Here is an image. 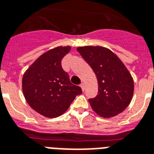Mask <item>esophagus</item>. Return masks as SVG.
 <instances>
[{
	"label": "esophagus",
	"mask_w": 154,
	"mask_h": 154,
	"mask_svg": "<svg viewBox=\"0 0 154 154\" xmlns=\"http://www.w3.org/2000/svg\"><path fill=\"white\" fill-rule=\"evenodd\" d=\"M80 86H81V89H82V91H84V90H85V84L84 83V82H82Z\"/></svg>",
	"instance_id": "obj_1"
}]
</instances>
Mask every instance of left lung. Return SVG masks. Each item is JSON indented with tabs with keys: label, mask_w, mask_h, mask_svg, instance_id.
Listing matches in <instances>:
<instances>
[{
	"label": "left lung",
	"mask_w": 154,
	"mask_h": 154,
	"mask_svg": "<svg viewBox=\"0 0 154 154\" xmlns=\"http://www.w3.org/2000/svg\"><path fill=\"white\" fill-rule=\"evenodd\" d=\"M77 50L94 71L98 81V95L88 100L92 110L107 119L123 112L134 94L133 77L125 65L106 47L86 46Z\"/></svg>",
	"instance_id": "1"
}]
</instances>
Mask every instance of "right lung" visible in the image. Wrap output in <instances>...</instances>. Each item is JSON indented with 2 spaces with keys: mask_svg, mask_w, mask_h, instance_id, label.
<instances>
[{
  "mask_svg": "<svg viewBox=\"0 0 154 154\" xmlns=\"http://www.w3.org/2000/svg\"><path fill=\"white\" fill-rule=\"evenodd\" d=\"M71 47H57L45 52L23 73L22 88L25 100L36 112L56 118L66 112L81 88L70 82L62 69V59Z\"/></svg>",
  "mask_w": 154,
  "mask_h": 154,
  "instance_id": "add662e5",
  "label": "right lung"
}]
</instances>
